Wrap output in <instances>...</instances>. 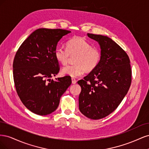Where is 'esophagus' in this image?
Instances as JSON below:
<instances>
[{
	"instance_id": "obj_1",
	"label": "esophagus",
	"mask_w": 149,
	"mask_h": 149,
	"mask_svg": "<svg viewBox=\"0 0 149 149\" xmlns=\"http://www.w3.org/2000/svg\"><path fill=\"white\" fill-rule=\"evenodd\" d=\"M71 80H72V83L73 84H76V82H77V81H76L74 78H72Z\"/></svg>"
}]
</instances>
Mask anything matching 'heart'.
Instances as JSON below:
<instances>
[{
    "label": "heart",
    "mask_w": 149,
    "mask_h": 149,
    "mask_svg": "<svg viewBox=\"0 0 149 149\" xmlns=\"http://www.w3.org/2000/svg\"><path fill=\"white\" fill-rule=\"evenodd\" d=\"M56 60L62 65L67 64L70 56H76L75 65H67L61 69V73L76 78L86 71H92L100 65L102 54L100 48L92 47L91 43L84 37H74L66 42V48L57 47L55 50Z\"/></svg>",
    "instance_id": "obj_1"
}]
</instances>
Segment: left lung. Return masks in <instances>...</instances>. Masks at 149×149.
Segmentation results:
<instances>
[{"mask_svg": "<svg viewBox=\"0 0 149 149\" xmlns=\"http://www.w3.org/2000/svg\"><path fill=\"white\" fill-rule=\"evenodd\" d=\"M100 45L102 58L95 70L78 83L81 88L79 109L87 118L97 120L112 113L127 94L132 81L127 54L107 36L88 33Z\"/></svg>", "mask_w": 149, "mask_h": 149, "instance_id": "1", "label": "left lung"}]
</instances>
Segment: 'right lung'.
I'll use <instances>...</instances> for the list:
<instances>
[{
  "mask_svg": "<svg viewBox=\"0 0 149 149\" xmlns=\"http://www.w3.org/2000/svg\"><path fill=\"white\" fill-rule=\"evenodd\" d=\"M71 31L39 29L22 43L13 62L18 96L33 113L45 116L55 111L61 96L71 84L68 76L51 79L60 71L55 50L59 40Z\"/></svg>",
  "mask_w": 149,
  "mask_h": 149,
  "instance_id": "right-lung-1",
  "label": "right lung"
}]
</instances>
